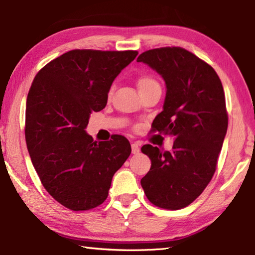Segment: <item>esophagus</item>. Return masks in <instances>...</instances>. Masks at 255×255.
<instances>
[{"mask_svg":"<svg viewBox=\"0 0 255 255\" xmlns=\"http://www.w3.org/2000/svg\"><path fill=\"white\" fill-rule=\"evenodd\" d=\"M139 150H140L139 144H138V143H132L131 144V153L132 154H138V153H139Z\"/></svg>","mask_w":255,"mask_h":255,"instance_id":"34e87169","label":"esophagus"}]
</instances>
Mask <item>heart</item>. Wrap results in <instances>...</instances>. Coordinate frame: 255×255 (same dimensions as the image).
<instances>
[{
	"label": "heart",
	"instance_id": "1",
	"mask_svg": "<svg viewBox=\"0 0 255 255\" xmlns=\"http://www.w3.org/2000/svg\"><path fill=\"white\" fill-rule=\"evenodd\" d=\"M138 88H139V91H145V90H148L150 88H154V86H158L157 81L154 79L153 76L150 75H143L138 79ZM115 85H111L109 88V91H108V94L111 96L112 92H114Z\"/></svg>",
	"mask_w": 255,
	"mask_h": 255
}]
</instances>
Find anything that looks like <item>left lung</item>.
Segmentation results:
<instances>
[{
  "label": "left lung",
  "instance_id": "8db88e82",
  "mask_svg": "<svg viewBox=\"0 0 255 255\" xmlns=\"http://www.w3.org/2000/svg\"><path fill=\"white\" fill-rule=\"evenodd\" d=\"M137 62L149 65L166 84L153 132L174 137L171 150L141 147L152 166L140 184L153 205L178 210L195 201L214 176L228 126L225 93L214 68L181 47L146 50Z\"/></svg>",
  "mask_w": 255,
  "mask_h": 255
}]
</instances>
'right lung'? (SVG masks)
<instances>
[{"label": "right lung", "instance_id": "obj_1", "mask_svg": "<svg viewBox=\"0 0 255 255\" xmlns=\"http://www.w3.org/2000/svg\"><path fill=\"white\" fill-rule=\"evenodd\" d=\"M136 50L74 49L37 73L29 90L24 135L34 170L47 192L82 211L107 199L112 176L131 153L126 137L96 141L85 132L92 112L107 105L112 82Z\"/></svg>", "mask_w": 255, "mask_h": 255}]
</instances>
